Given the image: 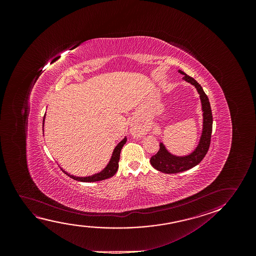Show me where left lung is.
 Returning a JSON list of instances; mask_svg holds the SVG:
<instances>
[{"mask_svg":"<svg viewBox=\"0 0 256 256\" xmlns=\"http://www.w3.org/2000/svg\"><path fill=\"white\" fill-rule=\"evenodd\" d=\"M178 72L184 75L182 80L193 84L200 94L203 111V130L200 142L196 148L190 154L184 156H178L172 154L167 150L164 144L160 142V150L150 158V164L156 170L166 174H175L186 172L198 164L206 156L207 151L209 150L212 131V114L210 102L207 95L204 94L203 88L193 78L190 77L182 70H178Z\"/></svg>","mask_w":256,"mask_h":256,"instance_id":"8db88e82","label":"left lung"}]
</instances>
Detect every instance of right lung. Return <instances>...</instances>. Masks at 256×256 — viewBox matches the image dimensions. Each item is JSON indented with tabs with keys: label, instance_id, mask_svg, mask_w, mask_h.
<instances>
[{
	"label": "right lung",
	"instance_id": "add662e5",
	"mask_svg": "<svg viewBox=\"0 0 256 256\" xmlns=\"http://www.w3.org/2000/svg\"><path fill=\"white\" fill-rule=\"evenodd\" d=\"M44 120H46V114L44 116V120H42V128L44 124ZM126 137H125L123 140H120L119 144H117V146L112 151V156L109 161L108 164L106 165V168L102 170V172L96 173L94 175L89 176H75L70 175L68 172H64V170L63 172L72 178L77 180V181H80V182H96V181H102V180L112 178L119 168L120 154L123 145L126 144ZM61 170H63V168H61Z\"/></svg>",
	"mask_w": 256,
	"mask_h": 256
}]
</instances>
